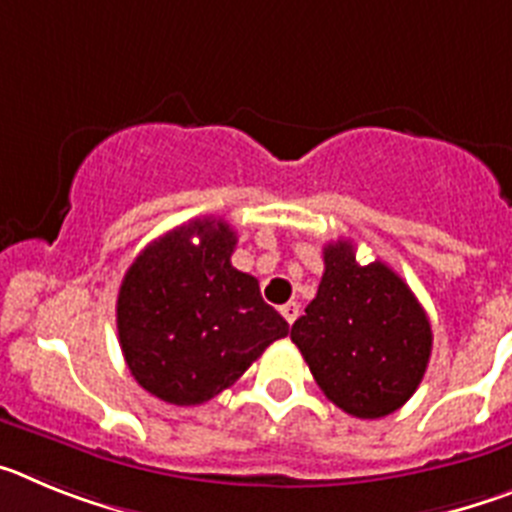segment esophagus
<instances>
[{"label":"esophagus","mask_w":512,"mask_h":512,"mask_svg":"<svg viewBox=\"0 0 512 512\" xmlns=\"http://www.w3.org/2000/svg\"><path fill=\"white\" fill-rule=\"evenodd\" d=\"M279 312H282L284 320H287V323L292 325L297 320V315H300V305H297V302H287V305L279 307Z\"/></svg>","instance_id":"esophagus-1"}]
</instances>
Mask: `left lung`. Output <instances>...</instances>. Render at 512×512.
Returning <instances> with one entry per match:
<instances>
[{"instance_id":"obj_1","label":"left lung","mask_w":512,"mask_h":512,"mask_svg":"<svg viewBox=\"0 0 512 512\" xmlns=\"http://www.w3.org/2000/svg\"><path fill=\"white\" fill-rule=\"evenodd\" d=\"M323 261L318 295L289 338L333 405L354 418H384L423 379L433 346L428 315L390 266L356 264L351 241L328 243Z\"/></svg>"}]
</instances>
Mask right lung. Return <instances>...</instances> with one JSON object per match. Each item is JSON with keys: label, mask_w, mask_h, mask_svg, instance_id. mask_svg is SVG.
Instances as JSON below:
<instances>
[{"label": "right lung", "mask_w": 512, "mask_h": 512, "mask_svg": "<svg viewBox=\"0 0 512 512\" xmlns=\"http://www.w3.org/2000/svg\"><path fill=\"white\" fill-rule=\"evenodd\" d=\"M235 241L228 223L202 217L161 235L125 271L117 295L122 356L158 400H212L289 333L261 300L259 279L230 264Z\"/></svg>", "instance_id": "1"}]
</instances>
